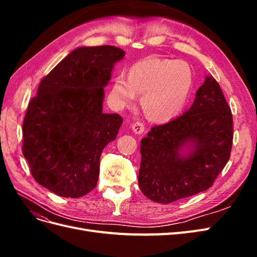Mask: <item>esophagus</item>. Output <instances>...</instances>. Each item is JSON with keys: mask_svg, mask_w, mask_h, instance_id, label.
Returning <instances> with one entry per match:
<instances>
[{"mask_svg": "<svg viewBox=\"0 0 257 257\" xmlns=\"http://www.w3.org/2000/svg\"><path fill=\"white\" fill-rule=\"evenodd\" d=\"M132 130H133V132L136 134H143L146 130L145 123L141 122V121H137V122L133 123V125H132Z\"/></svg>", "mask_w": 257, "mask_h": 257, "instance_id": "1", "label": "esophagus"}]
</instances>
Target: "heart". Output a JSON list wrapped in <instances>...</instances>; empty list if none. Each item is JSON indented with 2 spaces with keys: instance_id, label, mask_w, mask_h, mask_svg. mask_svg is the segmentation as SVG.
I'll use <instances>...</instances> for the list:
<instances>
[{
  "instance_id": "heart-1",
  "label": "heart",
  "mask_w": 257,
  "mask_h": 257,
  "mask_svg": "<svg viewBox=\"0 0 257 257\" xmlns=\"http://www.w3.org/2000/svg\"><path fill=\"white\" fill-rule=\"evenodd\" d=\"M193 71L183 61L146 59L130 68L128 78L116 76L110 92L114 106L133 104L137 93L143 94L142 105L151 119L164 121L181 111L193 84Z\"/></svg>"
}]
</instances>
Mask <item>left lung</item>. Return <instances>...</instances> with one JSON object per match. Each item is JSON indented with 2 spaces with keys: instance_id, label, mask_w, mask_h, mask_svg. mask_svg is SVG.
<instances>
[{
  "instance_id": "left-lung-1",
  "label": "left lung",
  "mask_w": 257,
  "mask_h": 257,
  "mask_svg": "<svg viewBox=\"0 0 257 257\" xmlns=\"http://www.w3.org/2000/svg\"><path fill=\"white\" fill-rule=\"evenodd\" d=\"M234 125L230 107L212 77L197 90L190 109L142 139L138 184L144 195L162 204L208 190L229 160ZM193 144L188 157L178 149Z\"/></svg>"
}]
</instances>
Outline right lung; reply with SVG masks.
Returning a JSON list of instances; mask_svg holds the SVG:
<instances>
[{
  "label": "right lung",
  "mask_w": 257,
  "mask_h": 257,
  "mask_svg": "<svg viewBox=\"0 0 257 257\" xmlns=\"http://www.w3.org/2000/svg\"><path fill=\"white\" fill-rule=\"evenodd\" d=\"M124 51L114 46L75 49L42 78L22 124V153L37 183L62 197L95 188L99 158L123 122L103 112L104 87Z\"/></svg>",
  "instance_id": "1"
}]
</instances>
